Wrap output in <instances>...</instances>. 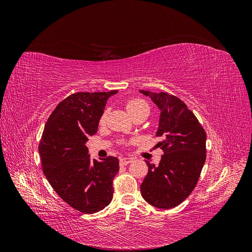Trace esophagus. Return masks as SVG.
Listing matches in <instances>:
<instances>
[{"label": "esophagus", "mask_w": 252, "mask_h": 252, "mask_svg": "<svg viewBox=\"0 0 252 252\" xmlns=\"http://www.w3.org/2000/svg\"><path fill=\"white\" fill-rule=\"evenodd\" d=\"M133 161L132 158H120V164L121 165H128Z\"/></svg>", "instance_id": "esophagus-1"}]
</instances>
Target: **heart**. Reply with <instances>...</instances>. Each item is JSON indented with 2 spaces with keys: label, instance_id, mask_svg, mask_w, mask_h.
<instances>
[{
  "label": "heart",
  "instance_id": "heart-1",
  "mask_svg": "<svg viewBox=\"0 0 252 252\" xmlns=\"http://www.w3.org/2000/svg\"><path fill=\"white\" fill-rule=\"evenodd\" d=\"M126 108L131 117L136 116V114L142 113V112H148L149 113V105L146 101L142 100V98H131L126 103ZM108 111L105 110L100 118V124L103 125L106 120H107Z\"/></svg>",
  "mask_w": 252,
  "mask_h": 252
}]
</instances>
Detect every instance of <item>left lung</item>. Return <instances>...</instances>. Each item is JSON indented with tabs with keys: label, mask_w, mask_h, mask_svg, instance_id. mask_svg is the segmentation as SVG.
<instances>
[{
	"label": "left lung",
	"mask_w": 252,
	"mask_h": 252,
	"mask_svg": "<svg viewBox=\"0 0 252 252\" xmlns=\"http://www.w3.org/2000/svg\"><path fill=\"white\" fill-rule=\"evenodd\" d=\"M159 109L157 135L164 155L158 166L145 161L148 173L141 185L143 199L161 209L180 205L192 192L206 159V133L193 112L179 97L140 90Z\"/></svg>",
	"instance_id": "left-lung-1"
}]
</instances>
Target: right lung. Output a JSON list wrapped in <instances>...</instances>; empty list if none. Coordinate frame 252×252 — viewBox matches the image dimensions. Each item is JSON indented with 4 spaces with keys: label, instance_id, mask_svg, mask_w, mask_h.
I'll return each mask as SVG.
<instances>
[{
    "label": "right lung",
    "instance_id": "add662e5",
    "mask_svg": "<svg viewBox=\"0 0 252 252\" xmlns=\"http://www.w3.org/2000/svg\"><path fill=\"white\" fill-rule=\"evenodd\" d=\"M118 93H78L61 102L45 125L39 145L45 177L61 199L83 213L108 206L119 171L114 157L88 156L86 143L97 131L107 100Z\"/></svg>",
    "mask_w": 252,
    "mask_h": 252
}]
</instances>
